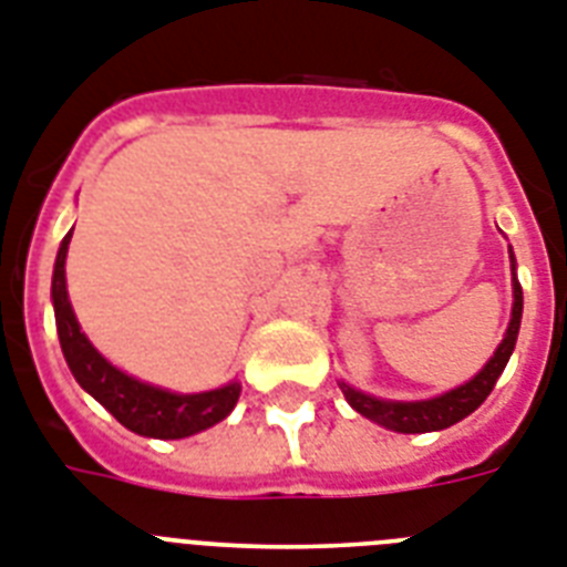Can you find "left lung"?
Instances as JSON below:
<instances>
[{"label":"left lung","mask_w":567,"mask_h":567,"mask_svg":"<svg viewBox=\"0 0 567 567\" xmlns=\"http://www.w3.org/2000/svg\"><path fill=\"white\" fill-rule=\"evenodd\" d=\"M509 264H513V318H509L507 336L495 350V357L484 364V371L475 379H470L466 385L455 388L443 396H434V400L423 402H388L377 400V396H368L357 388L344 385L339 382L341 394L344 400L353 405V409L362 414V417L373 420V423L385 425L391 432L402 434H423V432H441V429H449V425L461 423L463 417H470L472 411L478 409L481 402L489 396V391L495 388L502 371L507 368L509 357H513V348H516L518 339V324H522V284L516 280V257L509 251Z\"/></svg>","instance_id":"1"}]
</instances>
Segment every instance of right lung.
<instances>
[{
  "label": "right lung",
  "instance_id": "obj_1",
  "mask_svg": "<svg viewBox=\"0 0 567 567\" xmlns=\"http://www.w3.org/2000/svg\"><path fill=\"white\" fill-rule=\"evenodd\" d=\"M69 240H72V231L60 243L54 278H51V298H54L60 348H63L65 362L81 388H86L89 394L130 432L158 437V441H179V437H188V434L203 432L208 425L226 420L240 400L237 382L217 388V391H205V394H171V391L144 385L138 379L121 373L89 344L78 318H74L72 303H69V292H65Z\"/></svg>",
  "mask_w": 567,
  "mask_h": 567
}]
</instances>
